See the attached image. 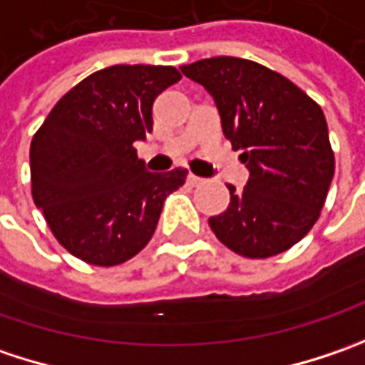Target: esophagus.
Listing matches in <instances>:
<instances>
[{
    "label": "esophagus",
    "mask_w": 365,
    "mask_h": 365,
    "mask_svg": "<svg viewBox=\"0 0 365 365\" xmlns=\"http://www.w3.org/2000/svg\"><path fill=\"white\" fill-rule=\"evenodd\" d=\"M187 183H190V185H200V183H204V180L198 178V175H194V173H190V175H187Z\"/></svg>",
    "instance_id": "1"
}]
</instances>
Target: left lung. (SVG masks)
Here are the masks:
<instances>
[{
    "mask_svg": "<svg viewBox=\"0 0 365 365\" xmlns=\"http://www.w3.org/2000/svg\"><path fill=\"white\" fill-rule=\"evenodd\" d=\"M182 73L208 89L222 133L249 167L245 187L229 185V208L208 218L216 239L249 259L288 251L319 220L335 173L321 106L247 58H202Z\"/></svg>",
    "mask_w": 365,
    "mask_h": 365,
    "instance_id": "8db88e82",
    "label": "left lung"
}]
</instances>
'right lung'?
<instances>
[{
    "mask_svg": "<svg viewBox=\"0 0 365 365\" xmlns=\"http://www.w3.org/2000/svg\"><path fill=\"white\" fill-rule=\"evenodd\" d=\"M175 67L112 65L69 89L30 145L32 198L55 239L81 262L112 267L145 249L185 169L151 173L135 140L153 130V102Z\"/></svg>",
    "mask_w": 365,
    "mask_h": 365,
    "instance_id": "right-lung-1",
    "label": "right lung"
}]
</instances>
